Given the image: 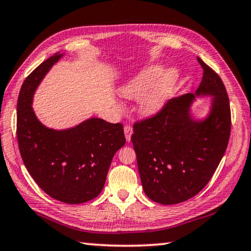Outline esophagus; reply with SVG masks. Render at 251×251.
I'll return each instance as SVG.
<instances>
[{
    "label": "esophagus",
    "instance_id": "obj_1",
    "mask_svg": "<svg viewBox=\"0 0 251 251\" xmlns=\"http://www.w3.org/2000/svg\"><path fill=\"white\" fill-rule=\"evenodd\" d=\"M123 130H125V134H126V141H130V139H131V134L133 132L132 126H125V128H123Z\"/></svg>",
    "mask_w": 251,
    "mask_h": 251
}]
</instances>
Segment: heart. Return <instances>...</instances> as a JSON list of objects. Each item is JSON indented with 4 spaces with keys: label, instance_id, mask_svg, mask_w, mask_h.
I'll use <instances>...</instances> for the list:
<instances>
[{
    "label": "heart",
    "instance_id": "obj_1",
    "mask_svg": "<svg viewBox=\"0 0 251 251\" xmlns=\"http://www.w3.org/2000/svg\"><path fill=\"white\" fill-rule=\"evenodd\" d=\"M177 80L176 72L170 69L163 74V68L151 65L121 89L122 96L140 100L139 111L145 115L155 114L172 94Z\"/></svg>",
    "mask_w": 251,
    "mask_h": 251
}]
</instances>
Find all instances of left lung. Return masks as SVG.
<instances>
[{"label": "left lung", "instance_id": "left-lung-1", "mask_svg": "<svg viewBox=\"0 0 251 251\" xmlns=\"http://www.w3.org/2000/svg\"><path fill=\"white\" fill-rule=\"evenodd\" d=\"M204 74L196 95L214 96L209 117L195 121L189 107L195 95L170 100L157 113L134 122L131 141L145 194L173 205L205 188L226 151L231 132L228 96L220 75L197 57Z\"/></svg>", "mask_w": 251, "mask_h": 251}]
</instances>
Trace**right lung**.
<instances>
[{
    "label": "right lung",
    "instance_id": "1",
    "mask_svg": "<svg viewBox=\"0 0 251 251\" xmlns=\"http://www.w3.org/2000/svg\"><path fill=\"white\" fill-rule=\"evenodd\" d=\"M62 54L39 64L21 86L17 104V137L24 164L38 187L67 204H81L100 194L112 158L126 137L121 123L89 119L68 130L49 129L32 111L39 82Z\"/></svg>",
    "mask_w": 251,
    "mask_h": 251
}]
</instances>
